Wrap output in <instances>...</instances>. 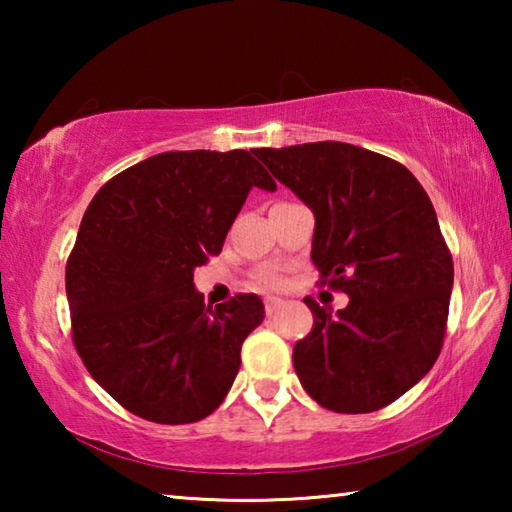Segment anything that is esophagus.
Wrapping results in <instances>:
<instances>
[{
    "label": "esophagus",
    "mask_w": 512,
    "mask_h": 512,
    "mask_svg": "<svg viewBox=\"0 0 512 512\" xmlns=\"http://www.w3.org/2000/svg\"><path fill=\"white\" fill-rule=\"evenodd\" d=\"M282 305H284V302H282L280 298H266V300H264V307H266V314H268V316H273L275 311L280 309Z\"/></svg>",
    "instance_id": "esophagus-1"
}]
</instances>
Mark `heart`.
Returning a JSON list of instances; mask_svg holds the SVG:
<instances>
[{"label": "heart", "mask_w": 512, "mask_h": 512, "mask_svg": "<svg viewBox=\"0 0 512 512\" xmlns=\"http://www.w3.org/2000/svg\"><path fill=\"white\" fill-rule=\"evenodd\" d=\"M259 282L264 284V287H280V282H282V277H280V273L277 271H264L262 275H259Z\"/></svg>", "instance_id": "obj_1"}]
</instances>
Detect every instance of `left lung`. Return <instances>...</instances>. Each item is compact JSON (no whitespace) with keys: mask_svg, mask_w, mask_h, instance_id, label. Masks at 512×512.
Segmentation results:
<instances>
[{"mask_svg":"<svg viewBox=\"0 0 512 512\" xmlns=\"http://www.w3.org/2000/svg\"><path fill=\"white\" fill-rule=\"evenodd\" d=\"M268 171L314 212L311 259L348 293L332 314L305 298L314 327L293 348L311 400L336 413L379 411L436 363L454 264L413 173L345 142L259 149Z\"/></svg>","mask_w":512,"mask_h":512,"instance_id":"left-lung-1","label":"left lung"}]
</instances>
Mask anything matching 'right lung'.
I'll return each mask as SVG.
<instances>
[{
	"instance_id": "1",
	"label": "right lung",
	"mask_w": 512,
	"mask_h": 512,
	"mask_svg": "<svg viewBox=\"0 0 512 512\" xmlns=\"http://www.w3.org/2000/svg\"><path fill=\"white\" fill-rule=\"evenodd\" d=\"M253 187L277 189L248 151H167L108 180L83 214L65 268L72 339L92 379L144 420L219 409L264 320L255 293L212 307L194 287Z\"/></svg>"
}]
</instances>
